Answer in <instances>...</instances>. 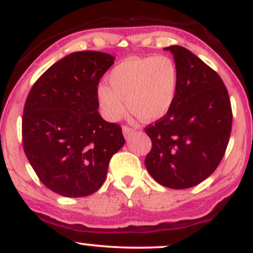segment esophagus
Here are the masks:
<instances>
[{
  "instance_id": "obj_1",
  "label": "esophagus",
  "mask_w": 253,
  "mask_h": 253,
  "mask_svg": "<svg viewBox=\"0 0 253 253\" xmlns=\"http://www.w3.org/2000/svg\"><path fill=\"white\" fill-rule=\"evenodd\" d=\"M134 130H135L134 128H132V127H129V126H124L123 127V132H124V135L125 136L132 134V133L134 132Z\"/></svg>"
}]
</instances>
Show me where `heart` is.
Wrapping results in <instances>:
<instances>
[{
  "label": "heart",
  "mask_w": 253,
  "mask_h": 253,
  "mask_svg": "<svg viewBox=\"0 0 253 253\" xmlns=\"http://www.w3.org/2000/svg\"><path fill=\"white\" fill-rule=\"evenodd\" d=\"M109 85L101 84L97 98L104 117L119 120L126 104L144 120L162 118L171 108L177 92V68L164 56L130 58L109 74Z\"/></svg>",
  "instance_id": "1"
}]
</instances>
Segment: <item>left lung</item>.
Wrapping results in <instances>:
<instances>
[{
	"mask_svg": "<svg viewBox=\"0 0 253 253\" xmlns=\"http://www.w3.org/2000/svg\"><path fill=\"white\" fill-rule=\"evenodd\" d=\"M177 75L175 101L164 117L145 127L152 147L150 175L171 189H187L215 171L227 149L232 107L221 77L182 46H170Z\"/></svg>",
	"mask_w": 253,
	"mask_h": 253,
	"instance_id": "left-lung-1",
	"label": "left lung"
}]
</instances>
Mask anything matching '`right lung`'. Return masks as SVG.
<instances>
[{
	"label": "right lung",
	"mask_w": 253,
	"mask_h": 253,
	"mask_svg": "<svg viewBox=\"0 0 253 253\" xmlns=\"http://www.w3.org/2000/svg\"><path fill=\"white\" fill-rule=\"evenodd\" d=\"M113 63L103 52H74L43 72L26 100L25 153L42 184L62 196L100 189L110 158L125 144L120 125L97 110L98 83Z\"/></svg>",
	"instance_id": "right-lung-1"
}]
</instances>
